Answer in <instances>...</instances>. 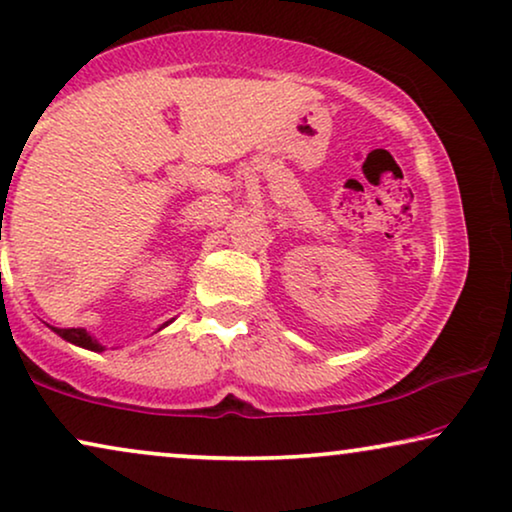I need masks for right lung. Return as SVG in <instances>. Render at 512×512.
I'll list each match as a JSON object with an SVG mask.
<instances>
[{"label": "right lung", "instance_id": "add662e5", "mask_svg": "<svg viewBox=\"0 0 512 512\" xmlns=\"http://www.w3.org/2000/svg\"><path fill=\"white\" fill-rule=\"evenodd\" d=\"M167 324H172V321H165V324L160 328H165ZM48 328H51L53 333H58L62 340L72 342V345H76V347L90 349V352H102V349H104L100 342H97L93 335L86 331V328H55V326H48ZM160 328H158V331H160Z\"/></svg>", "mask_w": 512, "mask_h": 512}]
</instances>
